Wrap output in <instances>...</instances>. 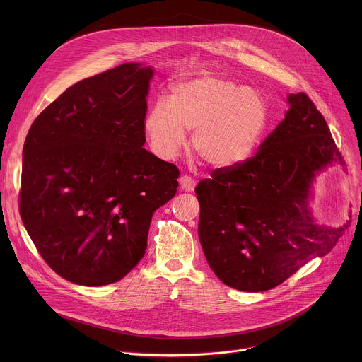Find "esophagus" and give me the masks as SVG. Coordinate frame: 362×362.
<instances>
[{
	"instance_id": "obj_1",
	"label": "esophagus",
	"mask_w": 362,
	"mask_h": 362,
	"mask_svg": "<svg viewBox=\"0 0 362 362\" xmlns=\"http://www.w3.org/2000/svg\"><path fill=\"white\" fill-rule=\"evenodd\" d=\"M180 185H181L182 191L192 192L195 189V187H197V181L192 177H189V175H182L180 178Z\"/></svg>"
}]
</instances>
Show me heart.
Returning <instances> with one entry per match:
<instances>
[{
	"mask_svg": "<svg viewBox=\"0 0 362 362\" xmlns=\"http://www.w3.org/2000/svg\"><path fill=\"white\" fill-rule=\"evenodd\" d=\"M269 108L258 92L234 81L204 76L173 88L168 104L156 103L145 129L157 156L171 160L194 132L192 149L211 168L248 161L267 129Z\"/></svg>",
	"mask_w": 362,
	"mask_h": 362,
	"instance_id": "1",
	"label": "heart"
}]
</instances>
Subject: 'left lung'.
<instances>
[{
    "label": "left lung",
    "mask_w": 362,
    "mask_h": 362,
    "mask_svg": "<svg viewBox=\"0 0 362 362\" xmlns=\"http://www.w3.org/2000/svg\"><path fill=\"white\" fill-rule=\"evenodd\" d=\"M286 118L244 164L211 171L195 194L199 241L214 274L228 287L270 290L310 259L325 257L343 228L313 223L315 174L344 164L330 129L307 93L288 96Z\"/></svg>",
    "instance_id": "left-lung-1"
}]
</instances>
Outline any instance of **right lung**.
Returning a JSON list of instances; mask_svg holds the SVG:
<instances>
[{"label": "right lung", "mask_w": 362, "mask_h": 362, "mask_svg": "<svg viewBox=\"0 0 362 362\" xmlns=\"http://www.w3.org/2000/svg\"><path fill=\"white\" fill-rule=\"evenodd\" d=\"M152 75L127 62L83 79L28 132L19 213L40 257L71 283L127 276L145 255L156 209L177 192V165L142 148Z\"/></svg>", "instance_id": "right-lung-1"}]
</instances>
